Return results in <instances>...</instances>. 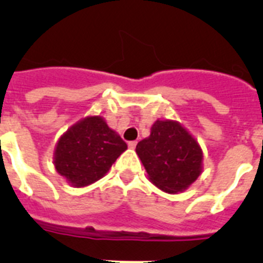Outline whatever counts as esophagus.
Listing matches in <instances>:
<instances>
[{"label": "esophagus", "instance_id": "esophagus-1", "mask_svg": "<svg viewBox=\"0 0 263 263\" xmlns=\"http://www.w3.org/2000/svg\"><path fill=\"white\" fill-rule=\"evenodd\" d=\"M127 145H129V147H130V148H136V146H137V141H130V142L127 143Z\"/></svg>", "mask_w": 263, "mask_h": 263}]
</instances>
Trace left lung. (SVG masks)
<instances>
[{
    "mask_svg": "<svg viewBox=\"0 0 263 263\" xmlns=\"http://www.w3.org/2000/svg\"><path fill=\"white\" fill-rule=\"evenodd\" d=\"M136 152L150 180L168 194L184 191L201 174L200 146L176 121L158 120Z\"/></svg>",
    "mask_w": 263,
    "mask_h": 263,
    "instance_id": "left-lung-1",
    "label": "left lung"
}]
</instances>
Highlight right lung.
<instances>
[{"label": "right lung", "mask_w": 263, "mask_h": 263, "mask_svg": "<svg viewBox=\"0 0 263 263\" xmlns=\"http://www.w3.org/2000/svg\"><path fill=\"white\" fill-rule=\"evenodd\" d=\"M126 143L100 116L79 121L60 137L55 150V168L75 187L103 178Z\"/></svg>", "instance_id": "add662e5"}]
</instances>
